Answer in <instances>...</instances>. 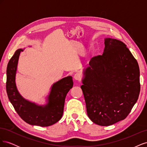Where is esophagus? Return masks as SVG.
<instances>
[{"mask_svg":"<svg viewBox=\"0 0 147 147\" xmlns=\"http://www.w3.org/2000/svg\"><path fill=\"white\" fill-rule=\"evenodd\" d=\"M74 79L75 80H78L80 81L82 78V75L80 73H76L74 75Z\"/></svg>","mask_w":147,"mask_h":147,"instance_id":"1","label":"esophagus"}]
</instances>
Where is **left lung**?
Instances as JSON below:
<instances>
[{"label":"left lung","instance_id":"1","mask_svg":"<svg viewBox=\"0 0 147 147\" xmlns=\"http://www.w3.org/2000/svg\"><path fill=\"white\" fill-rule=\"evenodd\" d=\"M102 55L93 57L83 70L81 86L88 117L107 126L125 119L140 90L136 59L121 41L105 38Z\"/></svg>","mask_w":147,"mask_h":147}]
</instances>
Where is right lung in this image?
<instances>
[{"instance_id":"add662e5","label":"right lung","mask_w":147,"mask_h":147,"mask_svg":"<svg viewBox=\"0 0 147 147\" xmlns=\"http://www.w3.org/2000/svg\"><path fill=\"white\" fill-rule=\"evenodd\" d=\"M23 51V49L17 50L7 65L6 90L8 99L25 122L42 127L53 125L63 116L66 95L73 87L72 77L63 78L53 84L48 96V103L45 105H38L26 100L18 91L15 82L19 56Z\"/></svg>"}]
</instances>
